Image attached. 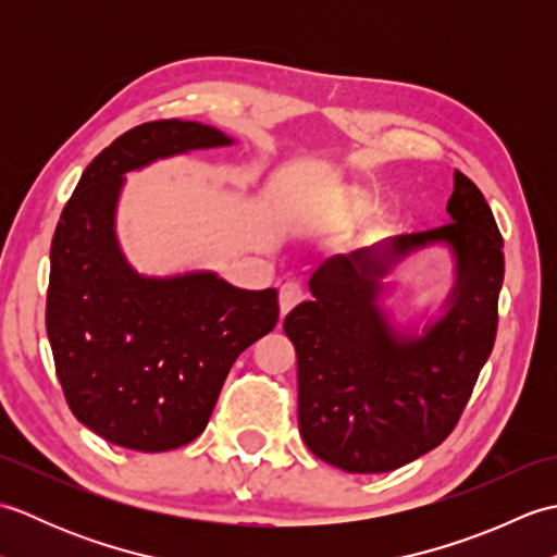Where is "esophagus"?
<instances>
[{
  "instance_id": "34e87169",
  "label": "esophagus",
  "mask_w": 557,
  "mask_h": 557,
  "mask_svg": "<svg viewBox=\"0 0 557 557\" xmlns=\"http://www.w3.org/2000/svg\"><path fill=\"white\" fill-rule=\"evenodd\" d=\"M304 297H306V294H304L299 282H285V285L280 287V311H282V315H287Z\"/></svg>"
}]
</instances>
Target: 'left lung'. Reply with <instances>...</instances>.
Here are the masks:
<instances>
[{
    "label": "left lung",
    "instance_id": "obj_1",
    "mask_svg": "<svg viewBox=\"0 0 557 557\" xmlns=\"http://www.w3.org/2000/svg\"><path fill=\"white\" fill-rule=\"evenodd\" d=\"M449 224L387 236L327 258L285 318L297 349L299 431L311 453L349 474H383L431 453L455 429L498 330L503 236L476 184L455 172ZM425 247L454 265L433 312L396 318V270Z\"/></svg>",
    "mask_w": 557,
    "mask_h": 557
}]
</instances>
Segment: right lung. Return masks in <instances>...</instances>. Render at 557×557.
I'll return each mask as SVG.
<instances>
[{"label": "right lung", "mask_w": 557, "mask_h": 557, "mask_svg": "<svg viewBox=\"0 0 557 557\" xmlns=\"http://www.w3.org/2000/svg\"><path fill=\"white\" fill-rule=\"evenodd\" d=\"M234 144L200 122L140 124L88 164L59 218L47 292L57 377L74 417L120 447L196 441L236 357L277 323V289H239L203 268L146 275L116 234L128 172Z\"/></svg>", "instance_id": "right-lung-1"}]
</instances>
